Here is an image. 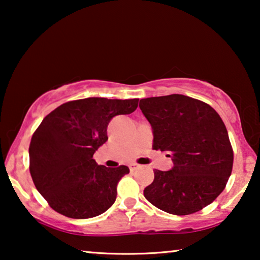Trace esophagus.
I'll return each mask as SVG.
<instances>
[{
  "label": "esophagus",
  "instance_id": "obj_1",
  "mask_svg": "<svg viewBox=\"0 0 260 260\" xmlns=\"http://www.w3.org/2000/svg\"><path fill=\"white\" fill-rule=\"evenodd\" d=\"M140 168H141V166L137 165V163H131V165H130V169L131 170H137V169H140Z\"/></svg>",
  "mask_w": 260,
  "mask_h": 260
}]
</instances>
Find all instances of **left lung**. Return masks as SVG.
<instances>
[{"instance_id": "8db88e82", "label": "left lung", "mask_w": 260, "mask_h": 260, "mask_svg": "<svg viewBox=\"0 0 260 260\" xmlns=\"http://www.w3.org/2000/svg\"><path fill=\"white\" fill-rule=\"evenodd\" d=\"M140 109L150 123L155 150L168 151L174 167L154 170L147 200L174 215L212 204L232 173L233 150L221 117L212 106L183 94L144 98Z\"/></svg>"}]
</instances>
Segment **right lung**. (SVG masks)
Here are the masks:
<instances>
[{
    "instance_id": "obj_1",
    "label": "right lung",
    "mask_w": 260,
    "mask_h": 260,
    "mask_svg": "<svg viewBox=\"0 0 260 260\" xmlns=\"http://www.w3.org/2000/svg\"><path fill=\"white\" fill-rule=\"evenodd\" d=\"M138 99L85 98L67 102L45 117L31 137L29 172L39 193L60 214L97 216L111 207L126 166H98L93 154L108 141L115 116L129 115Z\"/></svg>"
}]
</instances>
